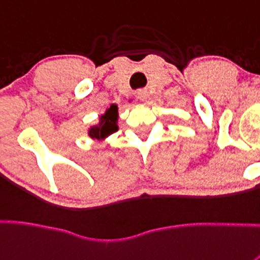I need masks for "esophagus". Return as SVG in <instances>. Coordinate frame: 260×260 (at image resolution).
Returning <instances> with one entry per match:
<instances>
[{
    "instance_id": "34e87169",
    "label": "esophagus",
    "mask_w": 260,
    "mask_h": 260,
    "mask_svg": "<svg viewBox=\"0 0 260 260\" xmlns=\"http://www.w3.org/2000/svg\"><path fill=\"white\" fill-rule=\"evenodd\" d=\"M136 96H137V99L140 101H146L147 96H149V93H147L146 89H138L137 93H136Z\"/></svg>"
}]
</instances>
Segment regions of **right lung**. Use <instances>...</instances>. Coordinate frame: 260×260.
<instances>
[{
    "label": "right lung",
    "instance_id": "add662e5",
    "mask_svg": "<svg viewBox=\"0 0 260 260\" xmlns=\"http://www.w3.org/2000/svg\"><path fill=\"white\" fill-rule=\"evenodd\" d=\"M118 129V106L111 105L110 108L106 109L103 115H100L97 124L91 125L88 128L87 135L94 141H100V140L108 138Z\"/></svg>",
    "mask_w": 260,
    "mask_h": 260
}]
</instances>
